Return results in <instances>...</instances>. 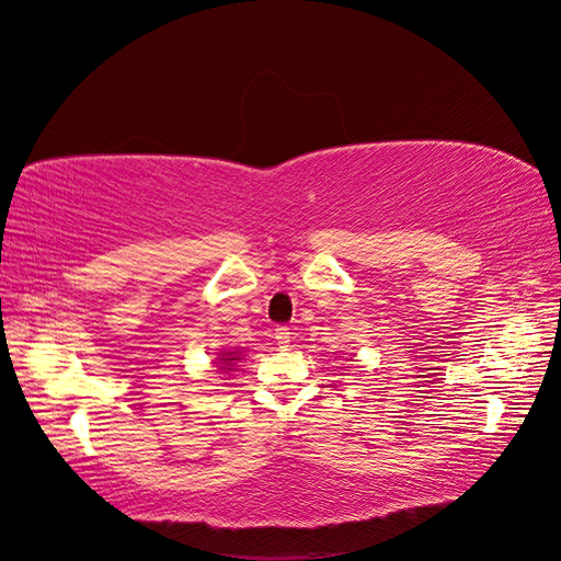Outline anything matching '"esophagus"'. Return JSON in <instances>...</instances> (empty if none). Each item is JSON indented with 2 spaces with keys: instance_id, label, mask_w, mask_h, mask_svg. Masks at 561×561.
Wrapping results in <instances>:
<instances>
[{
  "instance_id": "esophagus-1",
  "label": "esophagus",
  "mask_w": 561,
  "mask_h": 561,
  "mask_svg": "<svg viewBox=\"0 0 561 561\" xmlns=\"http://www.w3.org/2000/svg\"><path fill=\"white\" fill-rule=\"evenodd\" d=\"M275 341H277L279 348H289V343H291L289 327H277L275 329Z\"/></svg>"
}]
</instances>
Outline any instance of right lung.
Instances as JSON below:
<instances>
[{
    "mask_svg": "<svg viewBox=\"0 0 561 561\" xmlns=\"http://www.w3.org/2000/svg\"><path fill=\"white\" fill-rule=\"evenodd\" d=\"M220 360H222V365H225V367H220V369H232V367H229V365H232L234 360H241V357H239V355L234 357L232 353H227L225 357H220Z\"/></svg>",
    "mask_w": 561,
    "mask_h": 561,
    "instance_id": "1",
    "label": "right lung"
}]
</instances>
